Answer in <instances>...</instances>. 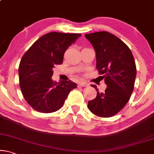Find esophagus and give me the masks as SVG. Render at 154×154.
<instances>
[{
  "label": "esophagus",
  "mask_w": 154,
  "mask_h": 154,
  "mask_svg": "<svg viewBox=\"0 0 154 154\" xmlns=\"http://www.w3.org/2000/svg\"><path fill=\"white\" fill-rule=\"evenodd\" d=\"M78 86L79 87H87V85L86 83H85V82H79L78 83Z\"/></svg>",
  "instance_id": "1"
}]
</instances>
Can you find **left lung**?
Instances as JSON below:
<instances>
[{
    "mask_svg": "<svg viewBox=\"0 0 154 154\" xmlns=\"http://www.w3.org/2000/svg\"><path fill=\"white\" fill-rule=\"evenodd\" d=\"M96 52V68L107 87L97 91L94 99L88 102L92 113L109 118L120 111L130 100L134 90L137 68L129 47L116 36L108 32L85 34Z\"/></svg>",
    "mask_w": 154,
    "mask_h": 154,
    "instance_id": "left-lung-1",
    "label": "left lung"
}]
</instances>
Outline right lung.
I'll return each instance as SVG.
<instances>
[{"label":"right lung","instance_id":"1","mask_svg":"<svg viewBox=\"0 0 154 154\" xmlns=\"http://www.w3.org/2000/svg\"><path fill=\"white\" fill-rule=\"evenodd\" d=\"M82 35L50 32L36 41L24 53L19 66L20 87L24 99L44 113L61 108L69 92L77 88L71 80L53 82L55 65H61L65 51Z\"/></svg>","mask_w":154,"mask_h":154}]
</instances>
